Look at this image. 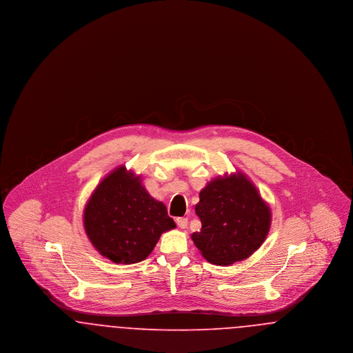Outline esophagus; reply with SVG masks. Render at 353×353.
<instances>
[{
  "mask_svg": "<svg viewBox=\"0 0 353 353\" xmlns=\"http://www.w3.org/2000/svg\"><path fill=\"white\" fill-rule=\"evenodd\" d=\"M176 222H177V226H179L180 229H185V228L188 226V219H184V217H180V219H176Z\"/></svg>",
  "mask_w": 353,
  "mask_h": 353,
  "instance_id": "34e87169",
  "label": "esophagus"
}]
</instances>
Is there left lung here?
I'll use <instances>...</instances> for the list:
<instances>
[{"mask_svg": "<svg viewBox=\"0 0 353 353\" xmlns=\"http://www.w3.org/2000/svg\"><path fill=\"white\" fill-rule=\"evenodd\" d=\"M196 214L202 228L192 239L208 262L219 266L249 258L261 248L271 225L269 205L242 172L208 183L200 192Z\"/></svg>", "mask_w": 353, "mask_h": 353, "instance_id": "1", "label": "left lung"}]
</instances>
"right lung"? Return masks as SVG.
Returning <instances> with one entry per match:
<instances>
[{
  "label": "right lung",
  "mask_w": 353,
  "mask_h": 353,
  "mask_svg": "<svg viewBox=\"0 0 353 353\" xmlns=\"http://www.w3.org/2000/svg\"><path fill=\"white\" fill-rule=\"evenodd\" d=\"M83 225L92 246L114 263H137L163 233L176 228L165 205L154 200L140 176L124 165L95 188L84 206Z\"/></svg>",
  "instance_id": "obj_1"
}]
</instances>
